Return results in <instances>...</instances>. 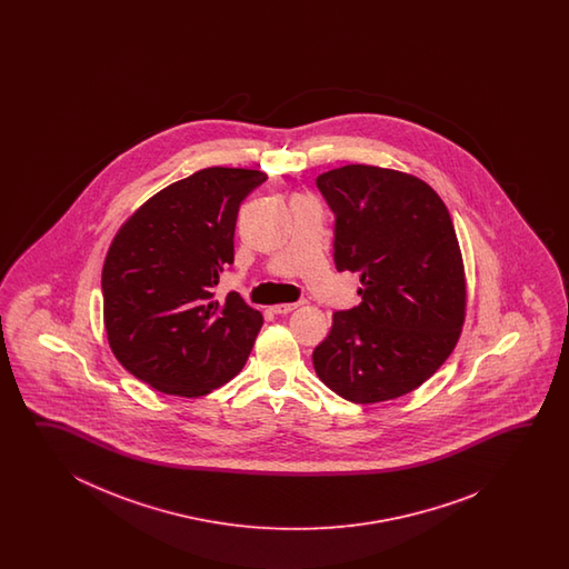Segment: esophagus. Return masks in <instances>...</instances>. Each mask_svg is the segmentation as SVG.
<instances>
[{
    "label": "esophagus",
    "mask_w": 569,
    "mask_h": 569,
    "mask_svg": "<svg viewBox=\"0 0 569 569\" xmlns=\"http://www.w3.org/2000/svg\"><path fill=\"white\" fill-rule=\"evenodd\" d=\"M299 305H301V302H279V305H274V307H270V309H272V313L287 315L290 313V311H295Z\"/></svg>",
    "instance_id": "esophagus-1"
}]
</instances>
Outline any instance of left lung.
<instances>
[{
	"instance_id": "left-lung-1",
	"label": "left lung",
	"mask_w": 569,
	"mask_h": 569,
	"mask_svg": "<svg viewBox=\"0 0 569 569\" xmlns=\"http://www.w3.org/2000/svg\"><path fill=\"white\" fill-rule=\"evenodd\" d=\"M336 216L333 260L362 302L333 313L317 376L351 402L397 399L436 375L460 338L466 279L448 207L399 170L348 164L317 177Z\"/></svg>"
}]
</instances>
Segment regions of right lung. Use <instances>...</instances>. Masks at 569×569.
Wrapping results in <instances>:
<instances>
[{"label": "right lung", "instance_id": "1", "mask_svg": "<svg viewBox=\"0 0 569 569\" xmlns=\"http://www.w3.org/2000/svg\"><path fill=\"white\" fill-rule=\"evenodd\" d=\"M260 170H197L121 226L101 272L103 321L118 362L164 395L203 397L243 368L262 315L238 292L213 301L233 264L240 203Z\"/></svg>", "mask_w": 569, "mask_h": 569}]
</instances>
